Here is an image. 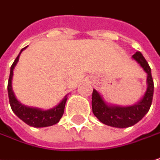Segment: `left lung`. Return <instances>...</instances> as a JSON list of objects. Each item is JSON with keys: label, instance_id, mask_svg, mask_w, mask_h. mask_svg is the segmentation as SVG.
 <instances>
[{"label": "left lung", "instance_id": "1", "mask_svg": "<svg viewBox=\"0 0 160 160\" xmlns=\"http://www.w3.org/2000/svg\"><path fill=\"white\" fill-rule=\"evenodd\" d=\"M132 58L142 67V69L147 74V89L142 98L137 103L131 106H118L109 104L104 100L103 97L96 89L93 90V112L101 123L107 126L118 128L132 127L144 117L151 107L154 95V81L151 74V68L140 51H137L134 55H132Z\"/></svg>", "mask_w": 160, "mask_h": 160}]
</instances>
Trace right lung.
Here are the masks:
<instances>
[{
  "label": "right lung",
  "mask_w": 160,
  "mask_h": 160,
  "mask_svg": "<svg viewBox=\"0 0 160 160\" xmlns=\"http://www.w3.org/2000/svg\"><path fill=\"white\" fill-rule=\"evenodd\" d=\"M26 48L27 47L23 48L20 50L19 54L18 55V57L14 61V62L10 68V76H9L8 86H7L10 106H11V109L14 112V113L19 119H21L24 123H26L27 125L33 127V128L50 127V126L57 124L60 121V119L62 118L63 112H64V107H65V103L67 100V96H65L62 98V100L58 105H56L55 107H53L49 110H42L39 108L28 107V106L22 104L21 102H19L17 99V98L14 94L13 88H12V78H13L14 68L18 62V59H19L21 52Z\"/></svg>",
  "instance_id": "obj_1"
}]
</instances>
